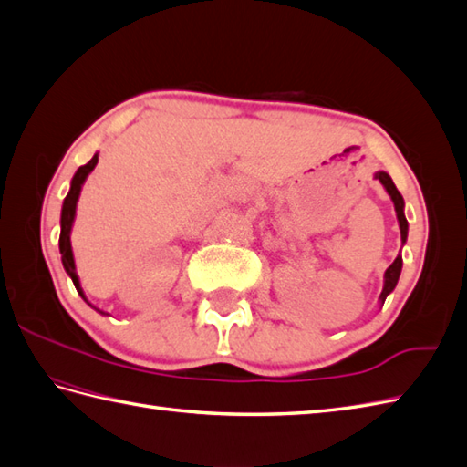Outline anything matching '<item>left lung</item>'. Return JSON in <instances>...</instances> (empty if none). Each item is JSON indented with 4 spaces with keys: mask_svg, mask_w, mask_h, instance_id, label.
Here are the masks:
<instances>
[{
    "mask_svg": "<svg viewBox=\"0 0 467 467\" xmlns=\"http://www.w3.org/2000/svg\"><path fill=\"white\" fill-rule=\"evenodd\" d=\"M375 178L383 184V188L387 191V194H389V198L393 201V206H395V214H398V223H400V231H401V243L405 244V241H408V231H410V224H408V218H405V202H403V196L400 194L398 188H395L391 176L383 172V171H377L375 172ZM401 266H403V259H401V253L395 256V261L389 265V269L385 271L383 275V291L379 295V303L383 306L387 295L393 293L395 286H398V281H400V275H401Z\"/></svg>",
    "mask_w": 467,
    "mask_h": 467,
    "instance_id": "obj_1",
    "label": "left lung"
}]
</instances>
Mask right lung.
Here are the masks:
<instances>
[{
    "label": "right lung",
    "mask_w": 467,
    "mask_h": 467,
    "mask_svg": "<svg viewBox=\"0 0 467 467\" xmlns=\"http://www.w3.org/2000/svg\"><path fill=\"white\" fill-rule=\"evenodd\" d=\"M96 164H98V152L92 156L90 162L78 168L74 178H72V184H69V192H67V196L64 198L62 216H59V228H62V231H59V254H62V265H64L66 273L69 275V279L74 281V286H76L78 295H80L82 299H84L88 305H90V306H94V305L86 299V295H84V291H82V285H80V276H78V273H76V261H74V251H72V241H69V234H72L78 198H80L82 186H84V182H86L88 174H90V172L94 171ZM94 309H96V306H94ZM96 311L102 313V315H108V313H104V311H100V309H96Z\"/></svg>",
    "instance_id": "obj_1"
}]
</instances>
